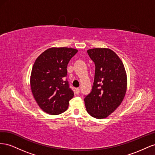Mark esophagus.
I'll return each mask as SVG.
<instances>
[{"label":"esophagus","instance_id":"obj_1","mask_svg":"<svg viewBox=\"0 0 155 155\" xmlns=\"http://www.w3.org/2000/svg\"><path fill=\"white\" fill-rule=\"evenodd\" d=\"M76 93L77 94H79L80 93V89H79V88H76Z\"/></svg>","mask_w":155,"mask_h":155}]
</instances>
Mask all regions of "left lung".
<instances>
[{
	"mask_svg": "<svg viewBox=\"0 0 155 155\" xmlns=\"http://www.w3.org/2000/svg\"><path fill=\"white\" fill-rule=\"evenodd\" d=\"M87 53L96 68L92 91L84 101L89 114L103 119L122 102L127 91V74L121 60L112 50L96 48L88 50Z\"/></svg>",
	"mask_w": 155,
	"mask_h": 155,
	"instance_id": "8db88e82",
	"label": "left lung"
}]
</instances>
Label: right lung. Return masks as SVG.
Listing matches in <instances>:
<instances>
[{
	"instance_id": "1",
	"label": "right lung",
	"mask_w": 155,
	"mask_h": 155,
	"mask_svg": "<svg viewBox=\"0 0 155 155\" xmlns=\"http://www.w3.org/2000/svg\"><path fill=\"white\" fill-rule=\"evenodd\" d=\"M78 50L50 48L42 53L33 66L30 86L36 102L44 112L58 115L66 111L74 94L66 79L67 65Z\"/></svg>"
}]
</instances>
